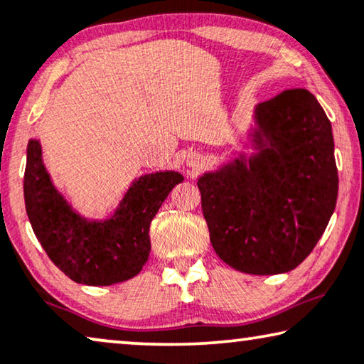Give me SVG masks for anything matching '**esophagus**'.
Segmentation results:
<instances>
[{
    "mask_svg": "<svg viewBox=\"0 0 364 364\" xmlns=\"http://www.w3.org/2000/svg\"><path fill=\"white\" fill-rule=\"evenodd\" d=\"M187 166L192 167V169H197V167L202 166V159H200V156H188L187 159Z\"/></svg>",
    "mask_w": 364,
    "mask_h": 364,
    "instance_id": "1",
    "label": "esophagus"
}]
</instances>
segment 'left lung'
I'll use <instances>...</instances> for the list:
<instances>
[{
	"label": "left lung",
	"mask_w": 364,
	"mask_h": 364,
	"mask_svg": "<svg viewBox=\"0 0 364 364\" xmlns=\"http://www.w3.org/2000/svg\"><path fill=\"white\" fill-rule=\"evenodd\" d=\"M256 152L240 156L197 186L210 241L236 271H292L328 225L338 195L330 119L305 88L255 108Z\"/></svg>",
	"instance_id": "left-lung-1"
}]
</instances>
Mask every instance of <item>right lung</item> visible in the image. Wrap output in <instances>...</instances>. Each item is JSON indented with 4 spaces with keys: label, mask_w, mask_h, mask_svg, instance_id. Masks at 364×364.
<instances>
[{
    "label": "right lung",
    "mask_w": 364,
    "mask_h": 364,
    "mask_svg": "<svg viewBox=\"0 0 364 364\" xmlns=\"http://www.w3.org/2000/svg\"><path fill=\"white\" fill-rule=\"evenodd\" d=\"M182 181V173L173 171L141 176L112 217L87 220L57 192L42 162L41 143L31 139L24 172L26 212L36 238L65 276L85 286H112L143 269L151 251V221Z\"/></svg>",
    "instance_id": "add662e5"
}]
</instances>
